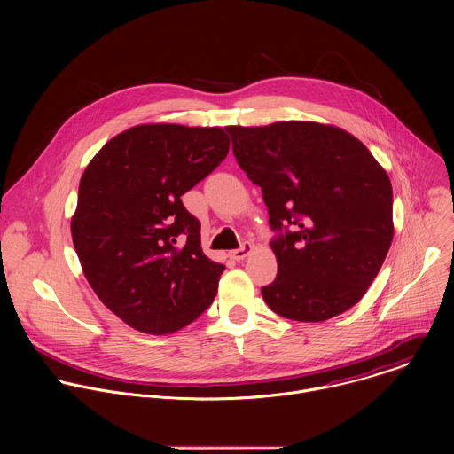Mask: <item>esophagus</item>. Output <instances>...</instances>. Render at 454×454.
<instances>
[{
    "label": "esophagus",
    "instance_id": "obj_1",
    "mask_svg": "<svg viewBox=\"0 0 454 454\" xmlns=\"http://www.w3.org/2000/svg\"><path fill=\"white\" fill-rule=\"evenodd\" d=\"M253 251V244L251 242H242V246L239 249H233L230 253V256L233 258V261H244V258Z\"/></svg>",
    "mask_w": 454,
    "mask_h": 454
}]
</instances>
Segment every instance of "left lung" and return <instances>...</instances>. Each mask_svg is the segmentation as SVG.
<instances>
[{
	"mask_svg": "<svg viewBox=\"0 0 454 454\" xmlns=\"http://www.w3.org/2000/svg\"><path fill=\"white\" fill-rule=\"evenodd\" d=\"M233 154L262 188L278 273L262 287L273 312L317 323L354 307L394 239V192L386 170L350 133L289 120L228 125Z\"/></svg>",
	"mask_w": 454,
	"mask_h": 454,
	"instance_id": "1",
	"label": "left lung"
}]
</instances>
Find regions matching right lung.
I'll list each match as a JSON object with an SVG mask.
<instances>
[{
	"instance_id": "add662e5",
	"label": "right lung",
	"mask_w": 454,
	"mask_h": 454,
	"mask_svg": "<svg viewBox=\"0 0 454 454\" xmlns=\"http://www.w3.org/2000/svg\"><path fill=\"white\" fill-rule=\"evenodd\" d=\"M223 127L142 123L86 167L72 239L86 280L129 327L172 334L214 301L224 266L201 249L181 196L228 154Z\"/></svg>"
}]
</instances>
